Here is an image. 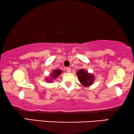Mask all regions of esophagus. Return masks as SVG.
<instances>
[{
  "label": "esophagus",
  "mask_w": 134,
  "mask_h": 134,
  "mask_svg": "<svg viewBox=\"0 0 134 134\" xmlns=\"http://www.w3.org/2000/svg\"><path fill=\"white\" fill-rule=\"evenodd\" d=\"M66 71H67L68 72H70L71 71V69L70 68H67Z\"/></svg>",
  "instance_id": "1"
}]
</instances>
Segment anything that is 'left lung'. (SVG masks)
I'll list each match as a JSON object with an SVG mask.
<instances>
[{
  "label": "left lung",
  "instance_id": "8db88e82",
  "mask_svg": "<svg viewBox=\"0 0 134 134\" xmlns=\"http://www.w3.org/2000/svg\"><path fill=\"white\" fill-rule=\"evenodd\" d=\"M77 75L80 82L83 86H88L93 83V80H94V76L92 74H88L85 70L80 69L79 71H78Z\"/></svg>",
  "mask_w": 134,
  "mask_h": 134
}]
</instances>
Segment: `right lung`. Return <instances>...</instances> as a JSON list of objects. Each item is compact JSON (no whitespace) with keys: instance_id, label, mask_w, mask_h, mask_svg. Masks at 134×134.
<instances>
[{"instance_id":"add662e5","label":"right lung","mask_w":134,"mask_h":134,"mask_svg":"<svg viewBox=\"0 0 134 134\" xmlns=\"http://www.w3.org/2000/svg\"><path fill=\"white\" fill-rule=\"evenodd\" d=\"M62 72V71L61 70H55L53 71V74L52 75V77H51L52 78H56L57 77L59 76V75L61 74ZM48 82H51V80H47Z\"/></svg>"}]
</instances>
